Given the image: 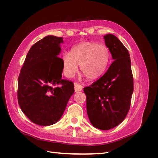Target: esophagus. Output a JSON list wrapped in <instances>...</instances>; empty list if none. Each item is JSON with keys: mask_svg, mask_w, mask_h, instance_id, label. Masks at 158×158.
Masks as SVG:
<instances>
[{"mask_svg": "<svg viewBox=\"0 0 158 158\" xmlns=\"http://www.w3.org/2000/svg\"><path fill=\"white\" fill-rule=\"evenodd\" d=\"M82 85L78 84V83H74V90H75V92H80V91L82 90Z\"/></svg>", "mask_w": 158, "mask_h": 158, "instance_id": "esophagus-1", "label": "esophagus"}]
</instances>
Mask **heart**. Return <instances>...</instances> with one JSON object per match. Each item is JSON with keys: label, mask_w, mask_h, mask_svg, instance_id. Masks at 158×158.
<instances>
[{"label": "heart", "mask_w": 158, "mask_h": 158, "mask_svg": "<svg viewBox=\"0 0 158 158\" xmlns=\"http://www.w3.org/2000/svg\"><path fill=\"white\" fill-rule=\"evenodd\" d=\"M110 60L107 47L97 43H82L74 47L63 56V70L66 76H73L80 65V70L89 80H95L105 73Z\"/></svg>", "instance_id": "obj_1"}]
</instances>
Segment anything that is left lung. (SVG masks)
Segmentation results:
<instances>
[{
    "label": "left lung",
    "instance_id": "1",
    "mask_svg": "<svg viewBox=\"0 0 158 158\" xmlns=\"http://www.w3.org/2000/svg\"><path fill=\"white\" fill-rule=\"evenodd\" d=\"M103 37L114 61L106 74L84 88V92L90 123L94 127L106 131L125 118L131 107L134 84L127 49L114 35Z\"/></svg>",
    "mask_w": 158,
    "mask_h": 158
}]
</instances>
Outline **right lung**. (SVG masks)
Returning <instances> with one entry per match:
<instances>
[{"mask_svg": "<svg viewBox=\"0 0 158 158\" xmlns=\"http://www.w3.org/2000/svg\"><path fill=\"white\" fill-rule=\"evenodd\" d=\"M61 43L63 37L47 35L33 45L18 76L19 106L38 125L58 121L74 92L73 82L62 78L63 62L58 56Z\"/></svg>", "mask_w": 158, "mask_h": 158, "instance_id": "obj_1", "label": "right lung"}]
</instances>
